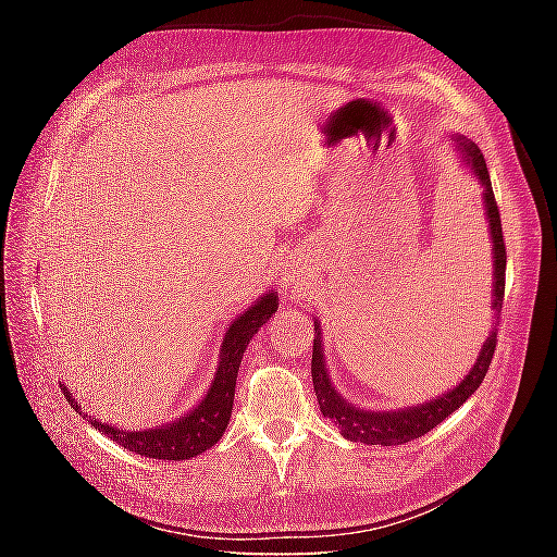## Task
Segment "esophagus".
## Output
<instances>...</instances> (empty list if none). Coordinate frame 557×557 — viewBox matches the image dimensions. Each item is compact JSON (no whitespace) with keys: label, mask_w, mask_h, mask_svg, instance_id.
I'll use <instances>...</instances> for the list:
<instances>
[{"label":"esophagus","mask_w":557,"mask_h":557,"mask_svg":"<svg viewBox=\"0 0 557 557\" xmlns=\"http://www.w3.org/2000/svg\"><path fill=\"white\" fill-rule=\"evenodd\" d=\"M283 283H285V288H293V285H295V274H288V276H285V278H283Z\"/></svg>","instance_id":"esophagus-1"}]
</instances>
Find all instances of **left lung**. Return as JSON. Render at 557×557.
<instances>
[{
	"label": "left lung",
	"mask_w": 557,
	"mask_h": 557,
	"mask_svg": "<svg viewBox=\"0 0 557 557\" xmlns=\"http://www.w3.org/2000/svg\"><path fill=\"white\" fill-rule=\"evenodd\" d=\"M458 148L462 150L465 162L471 166V172L483 185V199H485V215L487 225H491V239H493V309H495V323H499V311L504 301V272H507V246H504V234H502V218L499 207L495 201L491 174H487V166L483 160V153L476 144H471L462 137H458ZM315 336H313V358H311V379H313V391L318 395L320 411L325 418H332L336 425H339L342 434L350 442H362V444H381V446H397L407 444L418 436L428 434L436 425L446 420L455 409H460L462 404L476 393V387L483 383L487 367L493 362L495 348H497V327L487 334V339L481 348V356L476 358V364L471 367V372L460 381L458 387H453L450 393H444L440 399H432L420 404V407H409L401 411H362L350 407V404L339 397L334 391L325 358H323V346H320V327L313 323Z\"/></svg>",
	"instance_id": "obj_1"
}]
</instances>
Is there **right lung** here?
Wrapping results in <instances>:
<instances>
[{
  "instance_id": "1",
  "label": "right lung",
  "mask_w": 557,
  "mask_h": 557,
  "mask_svg": "<svg viewBox=\"0 0 557 557\" xmlns=\"http://www.w3.org/2000/svg\"><path fill=\"white\" fill-rule=\"evenodd\" d=\"M276 309H278L276 295L267 293L246 313H242L237 320H234L230 330L225 332L221 362H218V372L207 397L201 399L199 407H195L188 416L178 418L176 423L162 425L156 430L123 432L121 428L104 425L102 420L88 418L86 411H81L78 401L72 399V393L66 391L64 383L60 387L76 413L88 418V423L95 430L109 436V440H113L115 444H121L123 448L144 455V458H156V460H190L195 455L205 453L207 448L218 444V440L223 436L232 416L234 385H237V372H239L244 350L250 344L252 334H258V330L267 323L269 318H272Z\"/></svg>"
}]
</instances>
